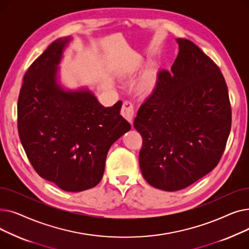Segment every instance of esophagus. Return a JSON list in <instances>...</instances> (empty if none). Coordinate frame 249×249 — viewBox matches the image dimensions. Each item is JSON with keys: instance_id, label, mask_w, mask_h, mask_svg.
Returning <instances> with one entry per match:
<instances>
[{"instance_id": "1", "label": "esophagus", "mask_w": 249, "mask_h": 249, "mask_svg": "<svg viewBox=\"0 0 249 249\" xmlns=\"http://www.w3.org/2000/svg\"><path fill=\"white\" fill-rule=\"evenodd\" d=\"M121 115L129 123H132L133 116H134V109H133V105L129 101L123 102L122 108H121Z\"/></svg>"}]
</instances>
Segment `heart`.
<instances>
[{
	"label": "heart",
	"mask_w": 249,
	"mask_h": 249,
	"mask_svg": "<svg viewBox=\"0 0 249 249\" xmlns=\"http://www.w3.org/2000/svg\"><path fill=\"white\" fill-rule=\"evenodd\" d=\"M154 85V76L153 72L149 71L144 77L142 78L140 84H139V90L143 94H148L151 91Z\"/></svg>",
	"instance_id": "b5f03b06"
}]
</instances>
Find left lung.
<instances>
[{
	"label": "left lung",
	"mask_w": 249,
	"mask_h": 249,
	"mask_svg": "<svg viewBox=\"0 0 249 249\" xmlns=\"http://www.w3.org/2000/svg\"><path fill=\"white\" fill-rule=\"evenodd\" d=\"M171 71H159L134 127L143 139L139 164L154 188L174 192L216 167L231 129V106L217 64L188 39L178 38Z\"/></svg>",
	"instance_id": "8db88e82"
}]
</instances>
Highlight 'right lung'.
Masks as SVG:
<instances>
[{"label":"right lung","instance_id":"1","mask_svg":"<svg viewBox=\"0 0 249 249\" xmlns=\"http://www.w3.org/2000/svg\"><path fill=\"white\" fill-rule=\"evenodd\" d=\"M71 37L58 38L26 71L18 99V132L36 173L67 192L96 187L107 153L129 131L122 102L105 108L87 89H64L58 64Z\"/></svg>","mask_w":249,"mask_h":249}]
</instances>
